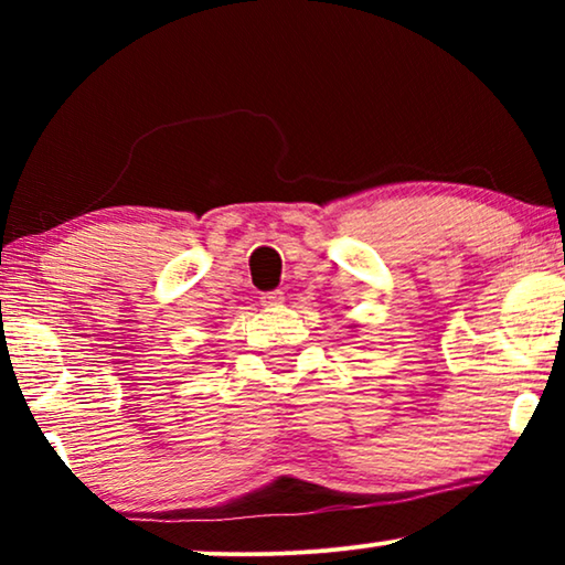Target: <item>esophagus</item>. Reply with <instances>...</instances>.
Returning <instances> with one entry per match:
<instances>
[{
    "label": "esophagus",
    "mask_w": 565,
    "mask_h": 565,
    "mask_svg": "<svg viewBox=\"0 0 565 565\" xmlns=\"http://www.w3.org/2000/svg\"><path fill=\"white\" fill-rule=\"evenodd\" d=\"M282 300H285V292L282 290L262 292V306H280Z\"/></svg>",
    "instance_id": "esophagus-1"
}]
</instances>
